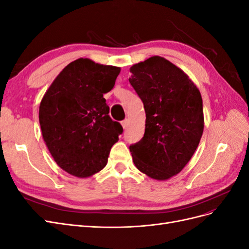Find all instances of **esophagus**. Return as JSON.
<instances>
[{
  "instance_id": "34e87169",
  "label": "esophagus",
  "mask_w": 249,
  "mask_h": 249,
  "mask_svg": "<svg viewBox=\"0 0 249 249\" xmlns=\"http://www.w3.org/2000/svg\"><path fill=\"white\" fill-rule=\"evenodd\" d=\"M122 125H123V127H124V129L125 130L126 129V127H127V125H129V119H124V120H123V122H122Z\"/></svg>"
}]
</instances>
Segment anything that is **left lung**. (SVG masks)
<instances>
[{
    "label": "left lung",
    "instance_id": "8db88e82",
    "mask_svg": "<svg viewBox=\"0 0 249 249\" xmlns=\"http://www.w3.org/2000/svg\"><path fill=\"white\" fill-rule=\"evenodd\" d=\"M131 85L145 110V132L130 145L133 162L155 179H168L190 161L203 132L202 100L187 74L165 58L134 64Z\"/></svg>",
    "mask_w": 249,
    "mask_h": 249
}]
</instances>
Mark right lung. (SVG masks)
Returning <instances> with one entry per match:
<instances>
[{"label":"right lung","mask_w":249,"mask_h":249,"mask_svg":"<svg viewBox=\"0 0 249 249\" xmlns=\"http://www.w3.org/2000/svg\"><path fill=\"white\" fill-rule=\"evenodd\" d=\"M120 69L80 58L65 66L43 95L39 124L59 167L87 178L101 171L123 126L109 116L104 93L114 87Z\"/></svg>","instance_id":"obj_1"}]
</instances>
